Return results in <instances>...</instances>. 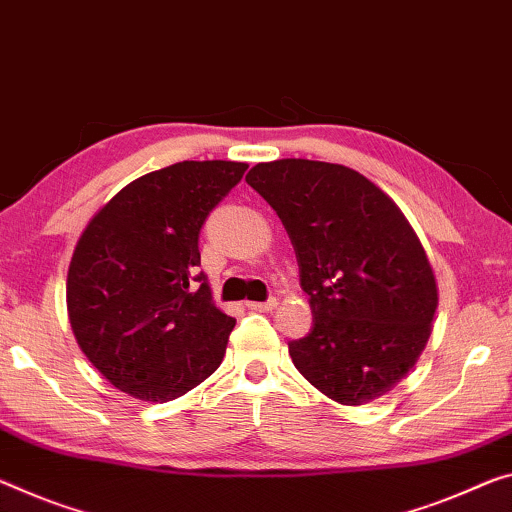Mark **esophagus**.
<instances>
[{"mask_svg": "<svg viewBox=\"0 0 512 512\" xmlns=\"http://www.w3.org/2000/svg\"><path fill=\"white\" fill-rule=\"evenodd\" d=\"M251 311H258V313H267V311H272V309H277V300H274V297H270V300L267 302H249L247 304Z\"/></svg>", "mask_w": 512, "mask_h": 512, "instance_id": "34e87169", "label": "esophagus"}]
</instances>
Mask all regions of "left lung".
Returning a JSON list of instances; mask_svg holds the SVG:
<instances>
[{"label":"left lung","instance_id":"8db88e82","mask_svg":"<svg viewBox=\"0 0 512 512\" xmlns=\"http://www.w3.org/2000/svg\"><path fill=\"white\" fill-rule=\"evenodd\" d=\"M247 183L277 210L295 247L313 327L293 364L341 405L391 391L426 348L437 283L403 212L359 171L316 160L261 162Z\"/></svg>","mask_w":512,"mask_h":512}]
</instances>
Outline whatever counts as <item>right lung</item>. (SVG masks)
Returning <instances> with one entry per match:
<instances>
[{
    "instance_id": "1",
    "label": "right lung",
    "mask_w": 512,
    "mask_h": 512,
    "mask_svg": "<svg viewBox=\"0 0 512 512\" xmlns=\"http://www.w3.org/2000/svg\"><path fill=\"white\" fill-rule=\"evenodd\" d=\"M245 162H176L132 180L77 240L66 302L82 352L146 403L183 396L222 364L235 320L199 272V233Z\"/></svg>"
}]
</instances>
